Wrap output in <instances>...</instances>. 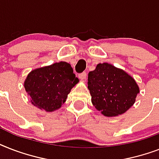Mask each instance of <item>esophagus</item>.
I'll list each match as a JSON object with an SVG mask.
<instances>
[{
    "mask_svg": "<svg viewBox=\"0 0 159 159\" xmlns=\"http://www.w3.org/2000/svg\"><path fill=\"white\" fill-rule=\"evenodd\" d=\"M78 77H79L80 79H82V80L86 79V77H87V72H82V73H80V74L78 75Z\"/></svg>",
    "mask_w": 159,
    "mask_h": 159,
    "instance_id": "1",
    "label": "esophagus"
}]
</instances>
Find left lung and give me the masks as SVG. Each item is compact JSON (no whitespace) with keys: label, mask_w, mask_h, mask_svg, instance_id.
<instances>
[{"label":"left lung","mask_w":159,"mask_h":159,"mask_svg":"<svg viewBox=\"0 0 159 159\" xmlns=\"http://www.w3.org/2000/svg\"><path fill=\"white\" fill-rule=\"evenodd\" d=\"M87 87L97 111L107 117L122 115L135 102L139 88L124 70L104 62L88 73Z\"/></svg>","instance_id":"left-lung-1"}]
</instances>
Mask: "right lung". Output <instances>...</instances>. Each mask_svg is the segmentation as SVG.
I'll use <instances>...</instances> for the list:
<instances>
[{"instance_id":"right-lung-1","label":"right lung","mask_w":159,"mask_h":159,"mask_svg":"<svg viewBox=\"0 0 159 159\" xmlns=\"http://www.w3.org/2000/svg\"><path fill=\"white\" fill-rule=\"evenodd\" d=\"M78 82L71 65L59 62L31 71L24 86L34 106L52 112L62 106Z\"/></svg>"}]
</instances>
